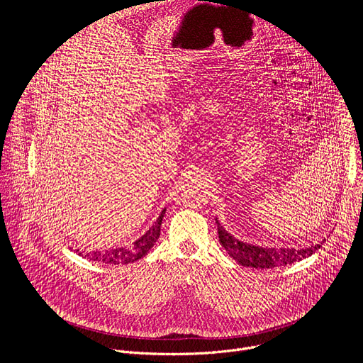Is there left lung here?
I'll return each instance as SVG.
<instances>
[{
  "mask_svg": "<svg viewBox=\"0 0 363 363\" xmlns=\"http://www.w3.org/2000/svg\"><path fill=\"white\" fill-rule=\"evenodd\" d=\"M216 223L218 225V238L221 245L227 250L230 257L244 266V267H254V269H274L281 267L287 264H293L296 262L303 260L306 257H310L318 251L322 244L326 241L323 240L319 244H313L306 248H276V247H263V245H254L250 242H244L238 238H235L233 234H230L225 228L220 225L218 218H216Z\"/></svg>",
  "mask_w": 363,
  "mask_h": 363,
  "instance_id": "1",
  "label": "left lung"
}]
</instances>
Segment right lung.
<instances>
[{
  "label": "right lung",
  "instance_id": "right-lung-1",
  "mask_svg": "<svg viewBox=\"0 0 363 363\" xmlns=\"http://www.w3.org/2000/svg\"><path fill=\"white\" fill-rule=\"evenodd\" d=\"M167 208L162 210V213L160 214V217L157 218V221L153 223V225L142 235L139 237L135 242H132L130 245H123V247H118V248H112L109 251H80L76 250L80 255H83L84 258H89V260L97 262V263H108V264H130L135 263L138 260H140L142 257H145L149 250L155 245V242L158 241L160 235H161V224H162V218L165 216Z\"/></svg>",
  "mask_w": 363,
  "mask_h": 363
}]
</instances>
